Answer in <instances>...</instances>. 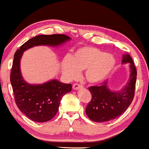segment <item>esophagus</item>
<instances>
[{
  "label": "esophagus",
  "mask_w": 149,
  "mask_h": 149,
  "mask_svg": "<svg viewBox=\"0 0 149 149\" xmlns=\"http://www.w3.org/2000/svg\"><path fill=\"white\" fill-rule=\"evenodd\" d=\"M82 85H80V84H78V83L73 84V89H74V90H78V89H82Z\"/></svg>",
  "instance_id": "34e87169"
}]
</instances>
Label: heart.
I'll return each mask as SVG.
<instances>
[{
	"mask_svg": "<svg viewBox=\"0 0 149 149\" xmlns=\"http://www.w3.org/2000/svg\"><path fill=\"white\" fill-rule=\"evenodd\" d=\"M116 66L113 55L93 46L77 48L71 57H65L61 63V70L69 80L78 78L80 71L85 70V77L91 84H98L110 75Z\"/></svg>",
	"mask_w": 149,
	"mask_h": 149,
	"instance_id": "heart-1",
	"label": "heart"
}]
</instances>
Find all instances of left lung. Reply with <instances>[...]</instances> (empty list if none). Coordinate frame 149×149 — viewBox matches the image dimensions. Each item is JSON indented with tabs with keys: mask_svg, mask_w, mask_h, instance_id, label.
Masks as SVG:
<instances>
[{
	"mask_svg": "<svg viewBox=\"0 0 149 149\" xmlns=\"http://www.w3.org/2000/svg\"><path fill=\"white\" fill-rule=\"evenodd\" d=\"M127 63H129L130 76L121 90H111L107 81L99 86L89 88L92 100L86 107L85 112L92 121L102 123L114 119L126 112L130 106L135 94L137 70L131 57L126 53L123 55L122 64Z\"/></svg>",
	"mask_w": 149,
	"mask_h": 149,
	"instance_id": "left-lung-1",
	"label": "left lung"
}]
</instances>
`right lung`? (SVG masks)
<instances>
[{"instance_id": "obj_1", "label": "right lung", "mask_w": 149, "mask_h": 149, "mask_svg": "<svg viewBox=\"0 0 149 149\" xmlns=\"http://www.w3.org/2000/svg\"><path fill=\"white\" fill-rule=\"evenodd\" d=\"M71 37L64 35H38L27 41L16 51L10 74L16 104L21 112L36 122H46L54 117L59 110L62 96L72 89L71 84L53 79L42 84H30L23 79L21 59L23 52L37 46L57 47Z\"/></svg>"}]
</instances>
